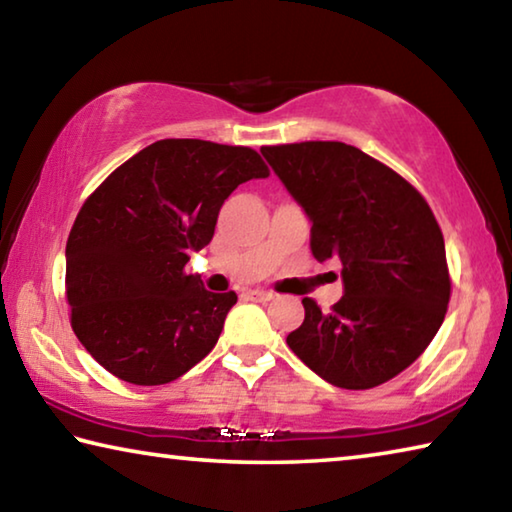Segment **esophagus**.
<instances>
[{"mask_svg": "<svg viewBox=\"0 0 512 512\" xmlns=\"http://www.w3.org/2000/svg\"><path fill=\"white\" fill-rule=\"evenodd\" d=\"M246 296H248L250 300L268 302V300H273V298H275V293H271V291H264V289H250V291H246Z\"/></svg>", "mask_w": 512, "mask_h": 512, "instance_id": "34e87169", "label": "esophagus"}]
</instances>
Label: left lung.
<instances>
[{
    "label": "left lung",
    "instance_id": "left-lung-1",
    "mask_svg": "<svg viewBox=\"0 0 512 512\" xmlns=\"http://www.w3.org/2000/svg\"><path fill=\"white\" fill-rule=\"evenodd\" d=\"M311 219V253L343 266V298L287 336L329 384L366 391L400 375L443 325L452 277L429 203L400 173L343 142L262 146Z\"/></svg>",
    "mask_w": 512,
    "mask_h": 512
}]
</instances>
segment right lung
I'll list each match as a JSON object with an SVG mask.
<instances>
[{"instance_id":"add662e5","label":"right lung","mask_w":512,"mask_h":512,"mask_svg":"<svg viewBox=\"0 0 512 512\" xmlns=\"http://www.w3.org/2000/svg\"><path fill=\"white\" fill-rule=\"evenodd\" d=\"M268 167L250 146L160 140L94 189L69 230L65 296L83 348L112 375L160 386L216 345L237 293L187 275L225 198Z\"/></svg>"}]
</instances>
